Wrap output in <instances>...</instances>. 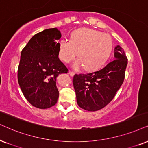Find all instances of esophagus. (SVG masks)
<instances>
[{
    "mask_svg": "<svg viewBox=\"0 0 148 148\" xmlns=\"http://www.w3.org/2000/svg\"><path fill=\"white\" fill-rule=\"evenodd\" d=\"M69 74H70V75L71 76H74V74H75V72H74L73 71L70 70V71H69Z\"/></svg>",
    "mask_w": 148,
    "mask_h": 148,
    "instance_id": "obj_1",
    "label": "esophagus"
}]
</instances>
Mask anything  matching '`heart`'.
I'll return each instance as SVG.
<instances>
[{
	"label": "heart",
	"instance_id": "1",
	"mask_svg": "<svg viewBox=\"0 0 148 148\" xmlns=\"http://www.w3.org/2000/svg\"><path fill=\"white\" fill-rule=\"evenodd\" d=\"M112 48L113 42L109 34L84 27L73 32L70 40L62 39L60 41L58 53L61 60L66 63L78 55L80 59L73 64V67L79 69L84 66L86 70H93L103 66Z\"/></svg>",
	"mask_w": 148,
	"mask_h": 148
}]
</instances>
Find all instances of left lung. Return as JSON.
Here are the masks:
<instances>
[{
	"label": "left lung",
	"mask_w": 148,
	"mask_h": 148,
	"mask_svg": "<svg viewBox=\"0 0 148 148\" xmlns=\"http://www.w3.org/2000/svg\"><path fill=\"white\" fill-rule=\"evenodd\" d=\"M114 58L99 70L74 75L73 84L79 107L87 111H97L115 97L125 80L128 59L119 45L114 49Z\"/></svg>",
	"instance_id": "left-lung-1"
}]
</instances>
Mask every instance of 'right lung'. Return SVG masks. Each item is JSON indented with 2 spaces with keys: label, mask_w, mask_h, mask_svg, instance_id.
I'll return each mask as SVG.
<instances>
[{
  "label": "right lung",
  "mask_w": 148,
  "mask_h": 148,
  "mask_svg": "<svg viewBox=\"0 0 148 148\" xmlns=\"http://www.w3.org/2000/svg\"><path fill=\"white\" fill-rule=\"evenodd\" d=\"M62 37L57 28L37 33L21 53L17 79L23 95L34 107L47 109L55 106L59 97L57 77L68 70L58 58Z\"/></svg>",
  "instance_id": "1"
}]
</instances>
